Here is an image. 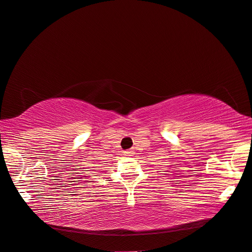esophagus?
<instances>
[{
    "label": "esophagus",
    "instance_id": "obj_1",
    "mask_svg": "<svg viewBox=\"0 0 252 252\" xmlns=\"http://www.w3.org/2000/svg\"><path fill=\"white\" fill-rule=\"evenodd\" d=\"M124 153H125L124 156H126V157H133V154H134L133 150H127V151H125Z\"/></svg>",
    "mask_w": 252,
    "mask_h": 252
}]
</instances>
